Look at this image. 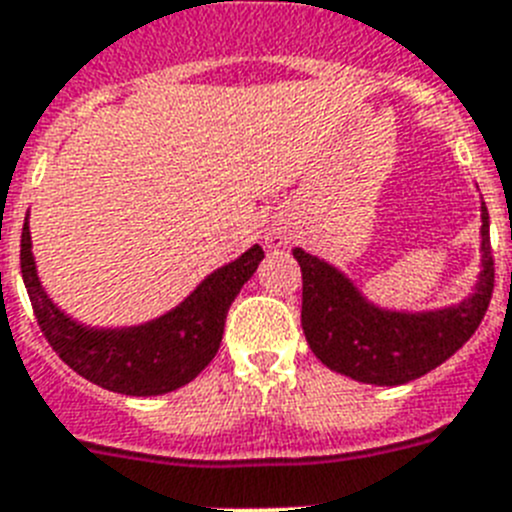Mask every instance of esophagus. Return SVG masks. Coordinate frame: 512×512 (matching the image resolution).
<instances>
[{"instance_id":"esophagus-1","label":"esophagus","mask_w":512,"mask_h":512,"mask_svg":"<svg viewBox=\"0 0 512 512\" xmlns=\"http://www.w3.org/2000/svg\"><path fill=\"white\" fill-rule=\"evenodd\" d=\"M266 243H269L271 248H282L289 243V233L284 228H271L269 233H266Z\"/></svg>"}]
</instances>
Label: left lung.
Listing matches in <instances>:
<instances>
[{
    "instance_id": "1",
    "label": "left lung",
    "mask_w": 512,
    "mask_h": 512,
    "mask_svg": "<svg viewBox=\"0 0 512 512\" xmlns=\"http://www.w3.org/2000/svg\"><path fill=\"white\" fill-rule=\"evenodd\" d=\"M482 271L472 295L438 310H384L328 261L295 248L302 269V330L328 369L364 384L413 382L459 351L485 318L495 287L490 215L482 202Z\"/></svg>"
}]
</instances>
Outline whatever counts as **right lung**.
Returning <instances> with one entry per match:
<instances>
[{
  "mask_svg": "<svg viewBox=\"0 0 512 512\" xmlns=\"http://www.w3.org/2000/svg\"><path fill=\"white\" fill-rule=\"evenodd\" d=\"M261 259L264 248L251 246L235 261L207 274L187 300L161 318L128 328H94L66 315L43 289L27 217L20 243L22 282L53 351L89 382L130 397L179 390L215 359L230 305Z\"/></svg>",
  "mask_w": 512,
  "mask_h": 512,
  "instance_id": "right-lung-1",
  "label": "right lung"
}]
</instances>
